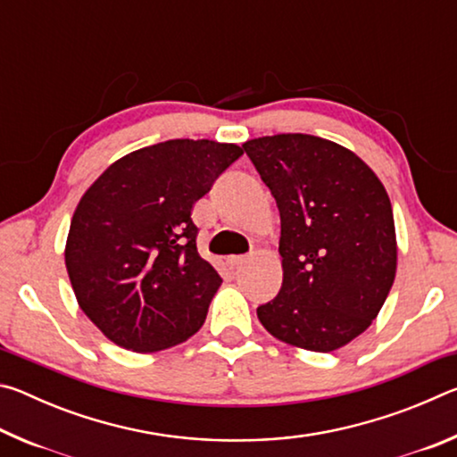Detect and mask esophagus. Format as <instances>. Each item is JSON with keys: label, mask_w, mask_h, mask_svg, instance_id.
Listing matches in <instances>:
<instances>
[{"label": "esophagus", "mask_w": 457, "mask_h": 457, "mask_svg": "<svg viewBox=\"0 0 457 457\" xmlns=\"http://www.w3.org/2000/svg\"><path fill=\"white\" fill-rule=\"evenodd\" d=\"M245 260H247L245 256H228V260H226V262H228V266H229L231 270H236V268L242 266Z\"/></svg>", "instance_id": "obj_1"}]
</instances>
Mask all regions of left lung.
<instances>
[{
    "instance_id": "left-lung-1",
    "label": "left lung",
    "mask_w": 457,
    "mask_h": 457,
    "mask_svg": "<svg viewBox=\"0 0 457 457\" xmlns=\"http://www.w3.org/2000/svg\"><path fill=\"white\" fill-rule=\"evenodd\" d=\"M242 146L282 228V288L258 319L300 349H340L369 328L395 280L389 195L357 154L327 138L288 133Z\"/></svg>"
}]
</instances>
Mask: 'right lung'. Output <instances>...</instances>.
<instances>
[{
    "instance_id": "1",
    "label": "right lung",
    "mask_w": 457,
    "mask_h": 457,
    "mask_svg": "<svg viewBox=\"0 0 457 457\" xmlns=\"http://www.w3.org/2000/svg\"><path fill=\"white\" fill-rule=\"evenodd\" d=\"M242 154L237 145L175 138L119 159L84 193L66 270L84 314L112 343L153 353L205 322L221 276L199 256L191 210Z\"/></svg>"
}]
</instances>
